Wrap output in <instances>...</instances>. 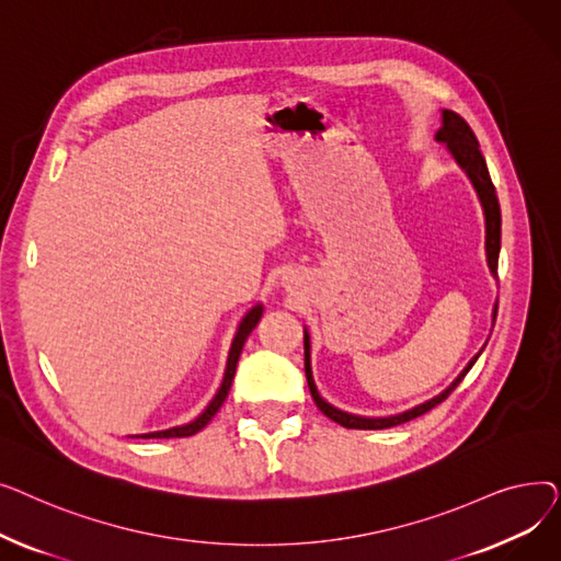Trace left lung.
I'll return each instance as SVG.
<instances>
[{
    "mask_svg": "<svg viewBox=\"0 0 561 561\" xmlns=\"http://www.w3.org/2000/svg\"><path fill=\"white\" fill-rule=\"evenodd\" d=\"M436 140L446 142L450 154L457 159V163L466 170V174L470 176V182H473L480 199H482V206H484V218H486V256H489V268L491 273L495 275L497 273V254H500V202H497V195H495V186L491 182V174H489V168H486V161H484V154L480 150V142H478V136L473 134V129H470V125L463 121V117L455 111H444V127L438 129L436 134ZM497 313V307L493 309V318ZM482 355V352H480ZM476 355L473 359H470V364L461 370V375L453 381V385L432 400L404 411V414H398V416H391V419H364V416H352V414H345V411H339L336 407L328 404L325 400H322L316 391V385H313V377H311V362H309V334L305 332V370H307V381H309V391H311V398L316 402V407L325 414L328 419H332L334 423L347 427V430H387V427H396V425H402L407 421H414L419 416H423L425 411L434 409L436 404L444 402L453 391L455 387L459 385V381L466 377V373L473 368V364L478 362Z\"/></svg>",
    "mask_w": 561,
    "mask_h": 561,
    "instance_id": "1",
    "label": "left lung"
}]
</instances>
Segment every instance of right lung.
I'll list each match as a JSON object with an SVG mask.
<instances>
[{
	"instance_id": "obj_1",
	"label": "right lung",
	"mask_w": 561,
	"mask_h": 561,
	"mask_svg": "<svg viewBox=\"0 0 561 561\" xmlns=\"http://www.w3.org/2000/svg\"><path fill=\"white\" fill-rule=\"evenodd\" d=\"M261 305H256L252 311H248V316L241 320V328L239 332H236L233 336V343H231V350H229V359H227V370H225V377H222V385L216 393V398L209 402V407H206L202 414L188 423V425H182V427H172V430H163V432H150V434H142V438H184V436H193L195 432H199L202 427L209 425V421L218 414V409L222 407L229 389H231V381H233V373H236V364H239V357H241V350L250 336V332L256 328V322L261 318Z\"/></svg>"
}]
</instances>
